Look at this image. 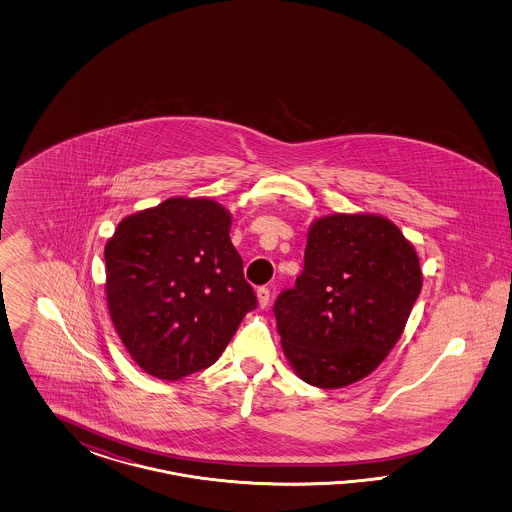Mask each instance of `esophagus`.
I'll use <instances>...</instances> for the list:
<instances>
[{
	"label": "esophagus",
	"instance_id": "obj_1",
	"mask_svg": "<svg viewBox=\"0 0 512 512\" xmlns=\"http://www.w3.org/2000/svg\"><path fill=\"white\" fill-rule=\"evenodd\" d=\"M257 300H259L261 308H266L268 302H270V289L268 287H259L257 289Z\"/></svg>",
	"mask_w": 512,
	"mask_h": 512
}]
</instances>
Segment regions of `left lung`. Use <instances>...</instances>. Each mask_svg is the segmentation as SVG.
Listing matches in <instances>:
<instances>
[{"label": "left lung", "mask_w": 512, "mask_h": 512, "mask_svg": "<svg viewBox=\"0 0 512 512\" xmlns=\"http://www.w3.org/2000/svg\"><path fill=\"white\" fill-rule=\"evenodd\" d=\"M420 289L419 255L387 217H321L295 287L274 304L283 353L308 385H353L400 340Z\"/></svg>", "instance_id": "8db88e82"}]
</instances>
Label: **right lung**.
Listing matches in <instances>:
<instances>
[{
  "mask_svg": "<svg viewBox=\"0 0 512 512\" xmlns=\"http://www.w3.org/2000/svg\"><path fill=\"white\" fill-rule=\"evenodd\" d=\"M231 221L212 199L172 197L124 217L105 246L110 319L157 379L212 366L257 306Z\"/></svg>",
  "mask_w": 512,
  "mask_h": 512,
  "instance_id": "right-lung-1",
  "label": "right lung"
}]
</instances>
